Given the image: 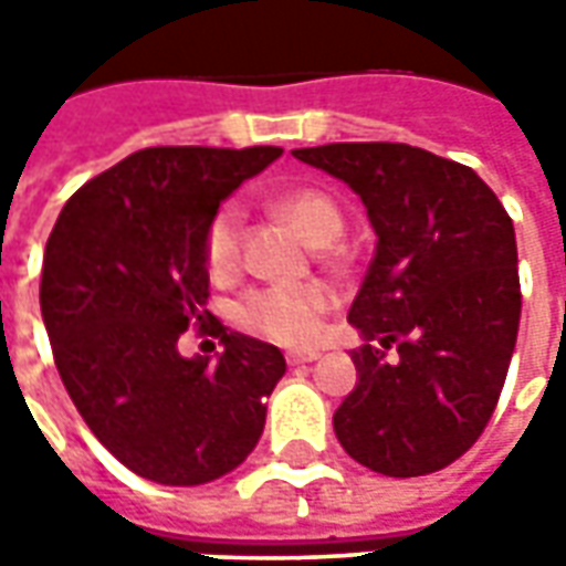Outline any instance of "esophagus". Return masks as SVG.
Segmentation results:
<instances>
[{
  "label": "esophagus",
  "instance_id": "obj_1",
  "mask_svg": "<svg viewBox=\"0 0 566 566\" xmlns=\"http://www.w3.org/2000/svg\"><path fill=\"white\" fill-rule=\"evenodd\" d=\"M317 353H286L290 365H305V361H315Z\"/></svg>",
  "mask_w": 566,
  "mask_h": 566
}]
</instances>
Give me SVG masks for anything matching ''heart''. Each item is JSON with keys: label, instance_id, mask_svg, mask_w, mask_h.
I'll use <instances>...</instances> for the list:
<instances>
[{"label": "heart", "instance_id": "b5f03b06", "mask_svg": "<svg viewBox=\"0 0 566 566\" xmlns=\"http://www.w3.org/2000/svg\"><path fill=\"white\" fill-rule=\"evenodd\" d=\"M271 210L293 223L312 245H331L343 232V213L334 198L317 188H293L271 201ZM242 245V213L239 207H220L205 235V261L210 276L223 280L239 264ZM334 295L317 283H271L242 295L235 305V321L261 337L276 343H308L321 327V317L331 312Z\"/></svg>", "mask_w": 566, "mask_h": 566}]
</instances>
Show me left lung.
Wrapping results in <instances>:
<instances>
[{"label":"left lung","instance_id":"1","mask_svg":"<svg viewBox=\"0 0 566 566\" xmlns=\"http://www.w3.org/2000/svg\"><path fill=\"white\" fill-rule=\"evenodd\" d=\"M293 157L353 188L378 235L349 308L365 346L334 412L337 441L394 479L450 467L489 424L516 346L513 220L469 166L422 147L324 144Z\"/></svg>","mask_w":566,"mask_h":566}]
</instances>
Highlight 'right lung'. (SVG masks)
Instances as JSON below:
<instances>
[{"mask_svg":"<svg viewBox=\"0 0 566 566\" xmlns=\"http://www.w3.org/2000/svg\"><path fill=\"white\" fill-rule=\"evenodd\" d=\"M280 147H144L77 188L43 254L40 312L59 378L97 441L157 485L245 463L283 353L220 327L223 353H179L205 321V235L220 201Z\"/></svg>","mask_w":566,"mask_h":566,"instance_id":"obj_1","label":"right lung"}]
</instances>
